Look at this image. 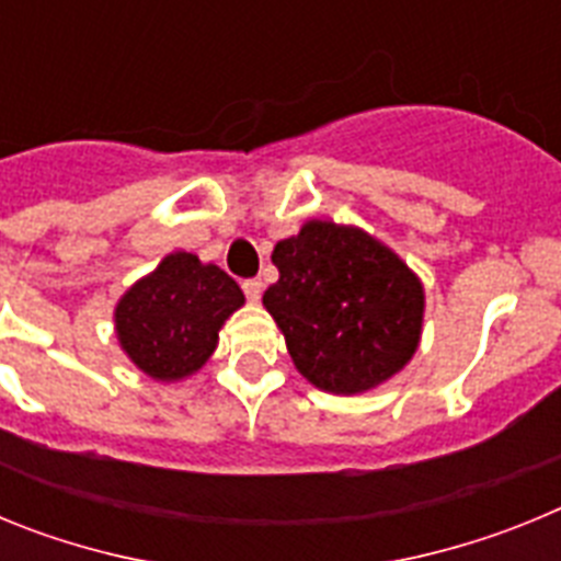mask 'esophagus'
<instances>
[{"instance_id":"obj_1","label":"esophagus","mask_w":561,"mask_h":561,"mask_svg":"<svg viewBox=\"0 0 561 561\" xmlns=\"http://www.w3.org/2000/svg\"><path fill=\"white\" fill-rule=\"evenodd\" d=\"M244 295L250 304H257V300H261V295H264V284H261L257 277H250V280H244Z\"/></svg>"}]
</instances>
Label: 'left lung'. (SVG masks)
<instances>
[{
  "mask_svg": "<svg viewBox=\"0 0 561 561\" xmlns=\"http://www.w3.org/2000/svg\"><path fill=\"white\" fill-rule=\"evenodd\" d=\"M272 264L280 277L264 306L314 388L365 393L413 359L424 286L390 247L359 227L314 219L277 241Z\"/></svg>",
  "mask_w": 561,
  "mask_h": 561,
  "instance_id": "8db88e82",
  "label": "left lung"
}]
</instances>
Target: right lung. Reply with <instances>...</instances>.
<instances>
[{
    "label": "right lung",
    "instance_id": "obj_1",
    "mask_svg": "<svg viewBox=\"0 0 561 561\" xmlns=\"http://www.w3.org/2000/svg\"><path fill=\"white\" fill-rule=\"evenodd\" d=\"M244 291L216 264L171 252L140 277L114 309V331L128 359L157 381H176L210 359L227 317Z\"/></svg>",
    "mask_w": 561,
    "mask_h": 561
}]
</instances>
